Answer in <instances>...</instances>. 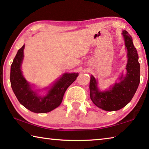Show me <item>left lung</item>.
Segmentation results:
<instances>
[{
    "mask_svg": "<svg viewBox=\"0 0 149 149\" xmlns=\"http://www.w3.org/2000/svg\"><path fill=\"white\" fill-rule=\"evenodd\" d=\"M122 33L127 56L125 77L122 74L119 78L120 82L116 83L109 90L100 91L97 87V80L91 75V99L97 107L106 111H116L125 107L132 99L140 83V64L137 51L128 32L123 30Z\"/></svg>",
    "mask_w": 149,
    "mask_h": 149,
    "instance_id": "obj_1",
    "label": "left lung"
}]
</instances>
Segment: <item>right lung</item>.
I'll use <instances>...</instances> for the list:
<instances>
[{"mask_svg": "<svg viewBox=\"0 0 149 149\" xmlns=\"http://www.w3.org/2000/svg\"><path fill=\"white\" fill-rule=\"evenodd\" d=\"M25 45L17 51L11 65L12 89L20 104L35 113H47L59 107L63 97L70 85L76 79L78 73H65L49 90L45 96H39L32 90L31 85L22 74L21 66L24 58Z\"/></svg>", "mask_w": 149, "mask_h": 149, "instance_id": "add662e5", "label": "right lung"}]
</instances>
